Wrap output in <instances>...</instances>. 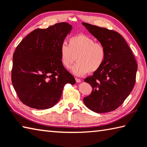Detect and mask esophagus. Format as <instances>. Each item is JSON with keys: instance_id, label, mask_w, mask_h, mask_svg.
Listing matches in <instances>:
<instances>
[{"instance_id": "1", "label": "esophagus", "mask_w": 147, "mask_h": 147, "mask_svg": "<svg viewBox=\"0 0 147 147\" xmlns=\"http://www.w3.org/2000/svg\"><path fill=\"white\" fill-rule=\"evenodd\" d=\"M75 80H76V83H80L81 82V80L79 79V78H75Z\"/></svg>"}]
</instances>
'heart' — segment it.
I'll list each match as a JSON object with an SVG mask.
<instances>
[{
    "label": "heart",
    "mask_w": 147,
    "mask_h": 147,
    "mask_svg": "<svg viewBox=\"0 0 147 147\" xmlns=\"http://www.w3.org/2000/svg\"><path fill=\"white\" fill-rule=\"evenodd\" d=\"M59 53L61 62L66 69L71 67L76 57L77 63L71 71L77 76H84L88 72H96L106 58L105 46L85 34L72 36L69 40V46L65 43L60 45Z\"/></svg>",
    "instance_id": "obj_1"
}]
</instances>
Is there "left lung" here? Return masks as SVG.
Masks as SVG:
<instances>
[{
  "label": "left lung",
  "instance_id": "8db88e82",
  "mask_svg": "<svg viewBox=\"0 0 147 147\" xmlns=\"http://www.w3.org/2000/svg\"><path fill=\"white\" fill-rule=\"evenodd\" d=\"M106 49L101 67L84 80L92 88L84 98L88 109L96 113L116 110L129 96L134 88L138 69L132 50L121 34L110 29L82 22Z\"/></svg>",
  "mask_w": 147,
  "mask_h": 147
}]
</instances>
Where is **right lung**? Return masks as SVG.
<instances>
[{
	"mask_svg": "<svg viewBox=\"0 0 147 147\" xmlns=\"http://www.w3.org/2000/svg\"><path fill=\"white\" fill-rule=\"evenodd\" d=\"M72 26L60 22L36 29L18 45L13 57L11 80L20 100L36 109H47L58 103L66 84L75 80L60 61L59 49Z\"/></svg>",
	"mask_w": 147,
	"mask_h": 147,
	"instance_id": "add662e5",
	"label": "right lung"
}]
</instances>
